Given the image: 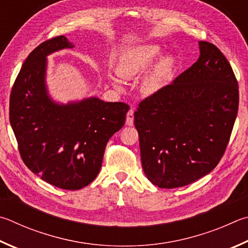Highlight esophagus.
<instances>
[{
	"label": "esophagus",
	"mask_w": 248,
	"mask_h": 248,
	"mask_svg": "<svg viewBox=\"0 0 248 248\" xmlns=\"http://www.w3.org/2000/svg\"><path fill=\"white\" fill-rule=\"evenodd\" d=\"M133 120H134V116H133V110L130 109L127 114V118H125V124L127 125H133Z\"/></svg>",
	"instance_id": "34e87169"
}]
</instances>
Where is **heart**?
<instances>
[{
  "label": "heart",
  "mask_w": 248,
  "mask_h": 248,
  "mask_svg": "<svg viewBox=\"0 0 248 248\" xmlns=\"http://www.w3.org/2000/svg\"><path fill=\"white\" fill-rule=\"evenodd\" d=\"M163 48L157 44H145L130 49L124 53L118 65V73L124 78L139 77L151 68ZM174 60L171 56H165L157 62L150 76L144 81V89L147 92H156L159 90L170 75L172 74Z\"/></svg>",
  "instance_id": "heart-1"
}]
</instances>
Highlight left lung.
Here are the masks:
<instances>
[{
	"instance_id": "left-lung-1",
	"label": "left lung",
	"mask_w": 248,
	"mask_h": 248,
	"mask_svg": "<svg viewBox=\"0 0 248 248\" xmlns=\"http://www.w3.org/2000/svg\"><path fill=\"white\" fill-rule=\"evenodd\" d=\"M173 82L140 102L134 112L144 173L158 187L187 186L222 158L238 109L230 62L213 43Z\"/></svg>"
}]
</instances>
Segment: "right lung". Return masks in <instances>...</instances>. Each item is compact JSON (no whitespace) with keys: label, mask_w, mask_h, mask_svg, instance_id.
I'll use <instances>...</instances> for the list:
<instances>
[{"label":"right lung","mask_w":248,"mask_h":248,"mask_svg":"<svg viewBox=\"0 0 248 248\" xmlns=\"http://www.w3.org/2000/svg\"><path fill=\"white\" fill-rule=\"evenodd\" d=\"M74 47L64 35L42 42L22 64L12 88L10 121L25 165L52 186L79 190L97 177L106 144L130 107L91 97L58 105L46 92V56Z\"/></svg>","instance_id":"1"}]
</instances>
